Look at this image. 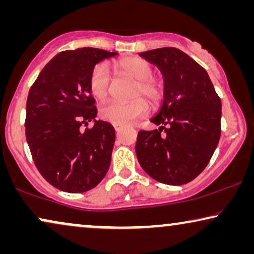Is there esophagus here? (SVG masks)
<instances>
[{
	"label": "esophagus",
	"mask_w": 254,
	"mask_h": 254,
	"mask_svg": "<svg viewBox=\"0 0 254 254\" xmlns=\"http://www.w3.org/2000/svg\"><path fill=\"white\" fill-rule=\"evenodd\" d=\"M113 126H114V129H116L117 131H119V130L121 129V126H120V125H113Z\"/></svg>",
	"instance_id": "1"
}]
</instances>
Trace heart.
<instances>
[{
    "label": "heart",
    "instance_id": "obj_1",
    "mask_svg": "<svg viewBox=\"0 0 254 254\" xmlns=\"http://www.w3.org/2000/svg\"><path fill=\"white\" fill-rule=\"evenodd\" d=\"M118 70L136 79L134 97L143 95L149 102L157 103L162 96V88L152 79V67L147 61L138 58H126L114 64ZM111 76L106 64H99L92 68L89 76V89L96 99H105L109 96ZM148 113V104L143 98L131 102L111 100L100 109V117L113 125H129Z\"/></svg>",
    "mask_w": 254,
    "mask_h": 254
}]
</instances>
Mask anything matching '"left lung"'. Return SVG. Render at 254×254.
<instances>
[{
	"instance_id": "1",
	"label": "left lung",
	"mask_w": 254,
	"mask_h": 254,
	"mask_svg": "<svg viewBox=\"0 0 254 254\" xmlns=\"http://www.w3.org/2000/svg\"><path fill=\"white\" fill-rule=\"evenodd\" d=\"M138 55L155 64L164 77V99L150 119L161 127L138 131V163L159 183L184 185L203 171L217 147L221 99L208 72L178 48L163 47Z\"/></svg>"
}]
</instances>
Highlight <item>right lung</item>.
<instances>
[{
    "label": "right lung",
    "mask_w": 254,
    "mask_h": 254,
    "mask_svg": "<svg viewBox=\"0 0 254 254\" xmlns=\"http://www.w3.org/2000/svg\"><path fill=\"white\" fill-rule=\"evenodd\" d=\"M116 52L84 47L55 55L31 86L26 102L25 135L34 164L51 185L83 193L109 171L116 130L96 120L89 89L92 68ZM94 127L82 132L89 121Z\"/></svg>",
    "instance_id": "right-lung-1"
}]
</instances>
